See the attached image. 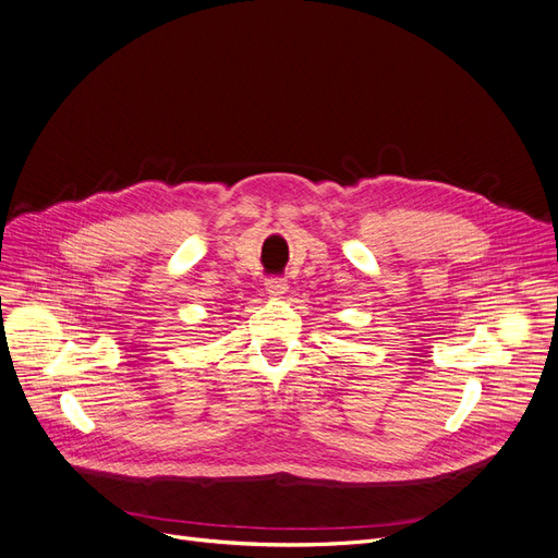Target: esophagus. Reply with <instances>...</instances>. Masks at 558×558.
<instances>
[{"label":"esophagus","mask_w":558,"mask_h":558,"mask_svg":"<svg viewBox=\"0 0 558 558\" xmlns=\"http://www.w3.org/2000/svg\"><path fill=\"white\" fill-rule=\"evenodd\" d=\"M264 289H266V294H269L271 299H284L289 284H287L284 278H269V280L264 282Z\"/></svg>","instance_id":"34e87169"}]
</instances>
